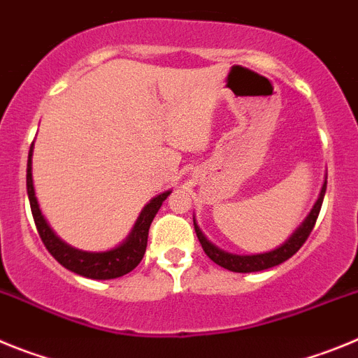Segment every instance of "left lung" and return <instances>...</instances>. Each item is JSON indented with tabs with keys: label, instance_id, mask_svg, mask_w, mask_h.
<instances>
[{
	"label": "left lung",
	"instance_id": "obj_1",
	"mask_svg": "<svg viewBox=\"0 0 358 358\" xmlns=\"http://www.w3.org/2000/svg\"><path fill=\"white\" fill-rule=\"evenodd\" d=\"M324 192H327V185L322 186L321 195H319L317 202H315L314 210L310 211V215L306 217L305 222L297 227L296 233L287 240L283 245H280L274 251L264 252V255H249V256H240V255H231V252L220 251L218 248H215L213 243L202 235V231L199 229V226L194 220L195 233H197V238L201 242L202 249L208 255L210 260H213L215 264L220 265V267L227 268V271H233V273H258V271H265V268L276 267V265L283 264L290 258V256L296 255L299 249H301L303 243L306 242V238L310 236L312 229L315 226V220L319 217V211H321L322 206V199H324Z\"/></svg>",
	"mask_w": 358,
	"mask_h": 358
}]
</instances>
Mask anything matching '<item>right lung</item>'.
<instances>
[{
	"instance_id": "1",
	"label": "right lung",
	"mask_w": 358,
	"mask_h": 358,
	"mask_svg": "<svg viewBox=\"0 0 358 358\" xmlns=\"http://www.w3.org/2000/svg\"><path fill=\"white\" fill-rule=\"evenodd\" d=\"M27 192L30 199L31 215H34V222H36L37 233L43 240L44 248L48 249L50 255L55 258L62 267L75 274H80L84 278L91 280H113L120 278L123 274L131 273L136 265L140 264L147 251V238H148V227L152 220L156 217L157 210L161 208L163 201L170 195V192L157 195L152 199L143 211L140 213V218L136 222L134 229L129 235V238L118 245L116 249H110L106 252H85L78 249L69 248L68 243L62 242L59 236L52 231V227L46 224L43 213L37 204L36 192H34V182H31V147L28 152V164H27Z\"/></svg>"
}]
</instances>
